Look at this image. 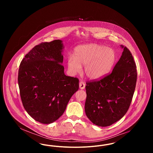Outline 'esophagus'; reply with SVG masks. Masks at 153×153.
Wrapping results in <instances>:
<instances>
[{
	"mask_svg": "<svg viewBox=\"0 0 153 153\" xmlns=\"http://www.w3.org/2000/svg\"><path fill=\"white\" fill-rule=\"evenodd\" d=\"M79 87H80V88L81 89H84L85 87V82H83V81H81L80 82V83H79Z\"/></svg>",
	"mask_w": 153,
	"mask_h": 153,
	"instance_id": "1",
	"label": "esophagus"
}]
</instances>
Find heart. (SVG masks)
<instances>
[{
	"label": "heart",
	"instance_id": "b5f03b06",
	"mask_svg": "<svg viewBox=\"0 0 153 153\" xmlns=\"http://www.w3.org/2000/svg\"><path fill=\"white\" fill-rule=\"evenodd\" d=\"M117 59L115 51L110 48L96 44L77 46L73 57L68 58V67L73 73H79L81 66L85 65L84 71L90 79L97 80L109 73Z\"/></svg>",
	"mask_w": 153,
	"mask_h": 153
}]
</instances>
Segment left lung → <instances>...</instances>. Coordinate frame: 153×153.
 <instances>
[{
	"mask_svg": "<svg viewBox=\"0 0 153 153\" xmlns=\"http://www.w3.org/2000/svg\"><path fill=\"white\" fill-rule=\"evenodd\" d=\"M112 72L100 80L88 81L85 111L95 125L107 127L124 117L130 107L137 79L136 64L130 51L123 47Z\"/></svg>",
	"mask_w": 153,
	"mask_h": 153,
	"instance_id": "8db88e82",
	"label": "left lung"
}]
</instances>
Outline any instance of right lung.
<instances>
[{
    "mask_svg": "<svg viewBox=\"0 0 153 153\" xmlns=\"http://www.w3.org/2000/svg\"><path fill=\"white\" fill-rule=\"evenodd\" d=\"M62 42L57 39L37 45L19 65L18 81L23 105L41 123L57 120L79 88L77 78L64 74Z\"/></svg>",
    "mask_w": 153,
    "mask_h": 153,
    "instance_id": "obj_1",
    "label": "right lung"
}]
</instances>
